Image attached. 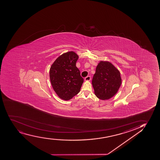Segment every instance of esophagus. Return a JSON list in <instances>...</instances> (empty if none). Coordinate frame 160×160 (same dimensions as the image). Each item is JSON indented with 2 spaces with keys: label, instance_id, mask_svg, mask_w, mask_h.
Segmentation results:
<instances>
[{
  "label": "esophagus",
  "instance_id": "34e87169",
  "mask_svg": "<svg viewBox=\"0 0 160 160\" xmlns=\"http://www.w3.org/2000/svg\"><path fill=\"white\" fill-rule=\"evenodd\" d=\"M90 80H91V77L90 76H88L85 78V81H90Z\"/></svg>",
  "mask_w": 160,
  "mask_h": 160
}]
</instances>
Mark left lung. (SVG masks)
Segmentation results:
<instances>
[{"instance_id":"8db88e82","label":"left lung","mask_w":160,"mask_h":160,"mask_svg":"<svg viewBox=\"0 0 160 160\" xmlns=\"http://www.w3.org/2000/svg\"><path fill=\"white\" fill-rule=\"evenodd\" d=\"M122 83L119 70L108 61H100L92 79L94 93L101 100H108L118 92Z\"/></svg>"}]
</instances>
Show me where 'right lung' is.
<instances>
[{"label":"right lung","mask_w":160,"mask_h":160,"mask_svg":"<svg viewBox=\"0 0 160 160\" xmlns=\"http://www.w3.org/2000/svg\"><path fill=\"white\" fill-rule=\"evenodd\" d=\"M78 56L69 51L55 60L50 69L52 86L61 99L69 100L79 93L84 79L76 66Z\"/></svg>","instance_id":"add662e5"}]
</instances>
